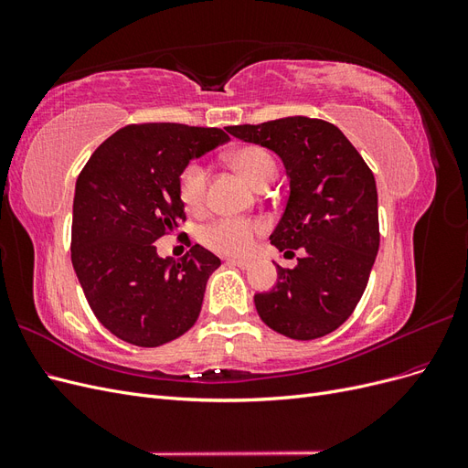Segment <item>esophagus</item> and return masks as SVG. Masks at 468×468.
<instances>
[{"label": "esophagus", "mask_w": 468, "mask_h": 468, "mask_svg": "<svg viewBox=\"0 0 468 468\" xmlns=\"http://www.w3.org/2000/svg\"><path fill=\"white\" fill-rule=\"evenodd\" d=\"M229 263H230V265H238L239 269H248V267L251 265L250 260H239V258H230Z\"/></svg>", "instance_id": "1"}]
</instances>
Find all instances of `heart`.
Returning a JSON list of instances; mask_svg holds the SVG:
<instances>
[{"label":"heart","mask_w":468,"mask_h":468,"mask_svg":"<svg viewBox=\"0 0 468 468\" xmlns=\"http://www.w3.org/2000/svg\"><path fill=\"white\" fill-rule=\"evenodd\" d=\"M230 164L253 186H265L277 176L273 155L261 146H242L230 154ZM208 172L201 162H187L179 169L176 191L181 207L189 215H201L207 205ZM263 232V224L256 218L222 217L203 226L199 232L201 244L220 256H246Z\"/></svg>","instance_id":"heart-1"}]
</instances>
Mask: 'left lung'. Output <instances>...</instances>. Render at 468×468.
I'll list each match as a JSON object with an SVG mask.
<instances>
[{
  "mask_svg": "<svg viewBox=\"0 0 468 468\" xmlns=\"http://www.w3.org/2000/svg\"><path fill=\"white\" fill-rule=\"evenodd\" d=\"M232 136L281 155L291 179L285 212L271 244L292 258L277 265V285L253 296L258 314L292 339H316L356 310L378 251L375 176L335 124L287 117L226 126ZM275 263V261H273Z\"/></svg>",
  "mask_w": 468,
  "mask_h": 468,
  "instance_id": "8db88e82",
  "label": "left lung"
}]
</instances>
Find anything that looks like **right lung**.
Returning <instances> with one entry per match:
<instances>
[{
    "label": "right lung",
    "mask_w": 468,
    "mask_h": 468,
    "mask_svg": "<svg viewBox=\"0 0 468 468\" xmlns=\"http://www.w3.org/2000/svg\"><path fill=\"white\" fill-rule=\"evenodd\" d=\"M220 129L179 122L126 124L99 146L78 176L72 265L95 318L122 342L158 347L199 318L208 275L220 260L199 244L177 261L155 239L186 222L179 169L229 143Z\"/></svg>",
    "instance_id": "1"
}]
</instances>
